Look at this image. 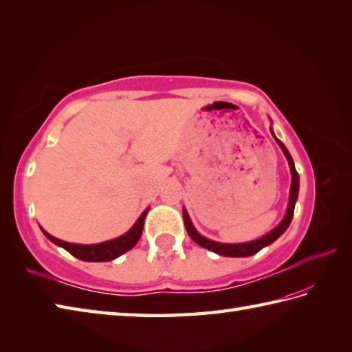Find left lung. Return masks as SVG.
<instances>
[{
	"label": "left lung",
	"instance_id": "8db88e82",
	"mask_svg": "<svg viewBox=\"0 0 352 352\" xmlns=\"http://www.w3.org/2000/svg\"><path fill=\"white\" fill-rule=\"evenodd\" d=\"M271 129V134L272 137L276 138L277 144L280 146V149H282V152L285 153L286 160H287V164H289V168H291V190H289V203H287V209H286V214L283 217V220L280 221L274 229L270 230L268 233H265L263 236L257 238L254 241H250V242H238V244H226V242H217V241H212V239H208L203 235H200V233L196 230V228L192 226V221L191 218L188 215V212H186V209L184 208V221H185V228H186V232H188L190 238L196 242V244H199L200 247L203 248H208L210 250V252H214L220 256H228V257H247V256H253L256 254L257 252H261L262 248L268 247L270 244H272L276 239H278L280 236L283 235V233L286 232V229L289 228V224H291L292 221V217H294V209H295V203H296V199H298V191H300V176L298 173H296L295 170V164H294V160L291 153L287 152L286 146L280 142V140L274 135V132H272V128Z\"/></svg>",
	"mask_w": 352,
	"mask_h": 352
}]
</instances>
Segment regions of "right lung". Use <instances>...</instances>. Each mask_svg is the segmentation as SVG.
<instances>
[{
	"label": "right lung",
	"instance_id": "right-lung-1",
	"mask_svg": "<svg viewBox=\"0 0 352 352\" xmlns=\"http://www.w3.org/2000/svg\"><path fill=\"white\" fill-rule=\"evenodd\" d=\"M149 212V208L143 210V214L138 217V220L134 223V226L126 232L123 233L122 236L114 238L110 241L100 242V244H90V245H84V244H70V242L61 241L56 236L50 235L48 232L43 230V235L48 238L54 244L65 248L66 252H69L72 256L78 257L80 261L84 262H110L113 259H117V257L122 256L123 253L129 252V250L134 247L140 236L143 233V228H144V218Z\"/></svg>",
	"mask_w": 352,
	"mask_h": 352
}]
</instances>
